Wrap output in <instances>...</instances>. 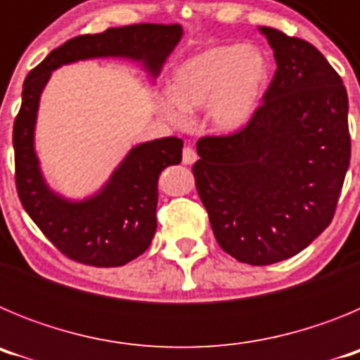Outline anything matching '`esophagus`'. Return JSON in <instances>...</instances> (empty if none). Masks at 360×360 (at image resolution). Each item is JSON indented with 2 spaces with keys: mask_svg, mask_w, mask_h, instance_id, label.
I'll return each instance as SVG.
<instances>
[{
  "mask_svg": "<svg viewBox=\"0 0 360 360\" xmlns=\"http://www.w3.org/2000/svg\"><path fill=\"white\" fill-rule=\"evenodd\" d=\"M196 151L193 148H189V146H187V148H184V153H182V162L186 165H191V164H195L196 162Z\"/></svg>",
  "mask_w": 360,
  "mask_h": 360,
  "instance_id": "34e87169",
  "label": "esophagus"
}]
</instances>
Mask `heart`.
Listing matches in <instances>:
<instances>
[{
    "label": "heart",
    "mask_w": 360,
    "mask_h": 360,
    "mask_svg": "<svg viewBox=\"0 0 360 360\" xmlns=\"http://www.w3.org/2000/svg\"><path fill=\"white\" fill-rule=\"evenodd\" d=\"M269 63L256 46L216 44L178 65L160 108L171 122L186 124L189 111L205 106L212 128L236 133L249 126L262 106Z\"/></svg>",
    "instance_id": "obj_1"
}]
</instances>
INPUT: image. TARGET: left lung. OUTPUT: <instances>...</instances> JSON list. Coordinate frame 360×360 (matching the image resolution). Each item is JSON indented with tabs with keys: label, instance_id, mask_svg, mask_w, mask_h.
<instances>
[{
	"label": "left lung",
	"instance_id": "obj_1",
	"mask_svg": "<svg viewBox=\"0 0 360 360\" xmlns=\"http://www.w3.org/2000/svg\"><path fill=\"white\" fill-rule=\"evenodd\" d=\"M278 70L256 117L229 136H203L193 165L219 247L272 265L328 227L349 165L348 95L323 53L259 27Z\"/></svg>",
	"mask_w": 360,
	"mask_h": 360
}]
</instances>
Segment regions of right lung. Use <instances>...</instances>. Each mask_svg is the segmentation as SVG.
Returning <instances> with one entry per match:
<instances>
[{
  "mask_svg": "<svg viewBox=\"0 0 360 360\" xmlns=\"http://www.w3.org/2000/svg\"><path fill=\"white\" fill-rule=\"evenodd\" d=\"M180 25H129L95 36H79L52 50L25 79L21 110L14 122L15 186L25 211L70 259L91 266H122L146 252L157 231L158 176L182 162L184 142L164 136L129 149L108 182L88 198L70 200L46 184L36 153L41 94L63 65L124 57L142 63L157 79L182 39Z\"/></svg>",
  "mask_w": 360,
  "mask_h": 360,
  "instance_id": "obj_1",
  "label": "right lung"
}]
</instances>
